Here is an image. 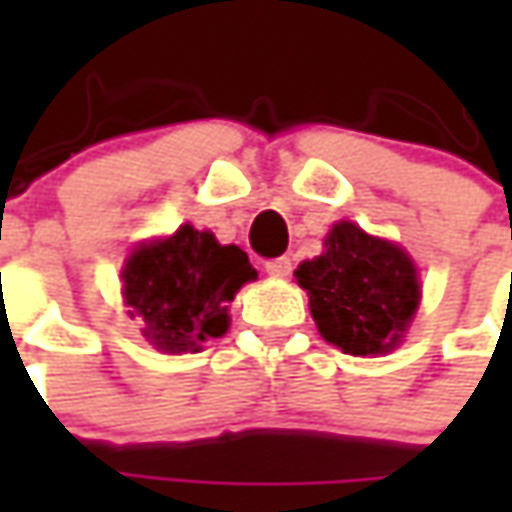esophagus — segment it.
<instances>
[{"label": "esophagus", "instance_id": "34e87169", "mask_svg": "<svg viewBox=\"0 0 512 512\" xmlns=\"http://www.w3.org/2000/svg\"><path fill=\"white\" fill-rule=\"evenodd\" d=\"M265 270L273 279H285V276H290V270H293V262H290L287 256H282V259H270L265 265Z\"/></svg>", "mask_w": 512, "mask_h": 512}]
</instances>
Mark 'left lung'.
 I'll return each instance as SVG.
<instances>
[{"instance_id":"8db88e82","label":"left lung","mask_w":512,"mask_h":512,"mask_svg":"<svg viewBox=\"0 0 512 512\" xmlns=\"http://www.w3.org/2000/svg\"><path fill=\"white\" fill-rule=\"evenodd\" d=\"M296 282L307 290L322 339L350 356L396 350L422 299L413 259L353 222L333 225L325 253L302 262Z\"/></svg>"}]
</instances>
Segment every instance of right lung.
<instances>
[{"instance_id": "right-lung-1", "label": "right lung", "mask_w": 512, "mask_h": 512, "mask_svg": "<svg viewBox=\"0 0 512 512\" xmlns=\"http://www.w3.org/2000/svg\"><path fill=\"white\" fill-rule=\"evenodd\" d=\"M256 279L247 253L219 245L210 230L182 225L168 239L142 242L122 267L128 316L142 322V336L162 353H199L225 336L227 307L242 285Z\"/></svg>"}]
</instances>
